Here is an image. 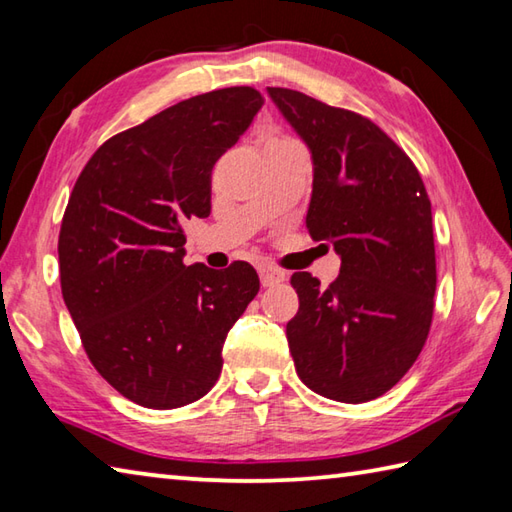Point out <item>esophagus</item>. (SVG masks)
Segmentation results:
<instances>
[{
    "instance_id": "1",
    "label": "esophagus",
    "mask_w": 512,
    "mask_h": 512,
    "mask_svg": "<svg viewBox=\"0 0 512 512\" xmlns=\"http://www.w3.org/2000/svg\"><path fill=\"white\" fill-rule=\"evenodd\" d=\"M258 274H260V283H263V287L278 285V283H283V280H285V274H283V271L271 269V267H260V269H258Z\"/></svg>"
}]
</instances>
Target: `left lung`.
Instances as JSON below:
<instances>
[{
	"label": "left lung",
	"instance_id": "obj_1",
	"mask_svg": "<svg viewBox=\"0 0 512 512\" xmlns=\"http://www.w3.org/2000/svg\"><path fill=\"white\" fill-rule=\"evenodd\" d=\"M307 145L309 234L329 241L340 276L322 289L291 276L300 307L287 322L298 378L322 398L360 404L387 393L429 336L435 296L431 201L409 156L362 114L267 88Z\"/></svg>",
	"mask_w": 512,
	"mask_h": 512
}]
</instances>
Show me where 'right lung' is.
<instances>
[{"label":"right lung","mask_w":512,"mask_h":512,"mask_svg":"<svg viewBox=\"0 0 512 512\" xmlns=\"http://www.w3.org/2000/svg\"><path fill=\"white\" fill-rule=\"evenodd\" d=\"M263 108L260 92L185 99L92 154L59 232L61 294L90 362L125 398L179 409L210 391L256 269L185 265L183 223L210 216L214 163Z\"/></svg>","instance_id":"add662e5"}]
</instances>
